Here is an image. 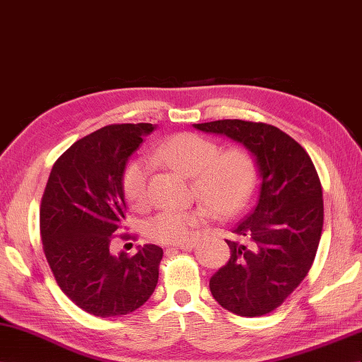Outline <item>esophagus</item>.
<instances>
[{
  "mask_svg": "<svg viewBox=\"0 0 362 362\" xmlns=\"http://www.w3.org/2000/svg\"><path fill=\"white\" fill-rule=\"evenodd\" d=\"M194 247V243H184V245H178L177 248H170L169 251H172V250H182V251H189V250H192Z\"/></svg>",
  "mask_w": 362,
  "mask_h": 362,
  "instance_id": "1",
  "label": "esophagus"
}]
</instances>
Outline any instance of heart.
Masks as SVG:
<instances>
[{"label":"heart","instance_id":"obj_1","mask_svg":"<svg viewBox=\"0 0 362 362\" xmlns=\"http://www.w3.org/2000/svg\"><path fill=\"white\" fill-rule=\"evenodd\" d=\"M155 163L169 165L192 178V187L218 216H233L245 209L256 187L257 165L252 153L243 148L221 146L199 134L181 132L164 140L152 153ZM149 164L135 158L124 168L123 194L135 207L148 201ZM204 207L192 210H163L144 223L149 239L165 245H184L193 240L197 230L207 221Z\"/></svg>","mask_w":362,"mask_h":362}]
</instances>
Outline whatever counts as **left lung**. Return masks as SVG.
Segmentation results:
<instances>
[{"instance_id":"8db88e82","label":"left lung","mask_w":362,"mask_h":362,"mask_svg":"<svg viewBox=\"0 0 362 362\" xmlns=\"http://www.w3.org/2000/svg\"><path fill=\"white\" fill-rule=\"evenodd\" d=\"M227 135L256 155L262 184L256 207L233 228L231 256L210 279L219 305L240 317L277 309L308 276L323 230V190L309 153L267 123L216 120L193 124Z\"/></svg>"}]
</instances>
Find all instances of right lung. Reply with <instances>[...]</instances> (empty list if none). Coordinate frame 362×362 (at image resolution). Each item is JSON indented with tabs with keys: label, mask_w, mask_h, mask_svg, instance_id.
<instances>
[{
	"label": "right lung",
	"mask_w": 362,
	"mask_h": 362,
	"mask_svg": "<svg viewBox=\"0 0 362 362\" xmlns=\"http://www.w3.org/2000/svg\"><path fill=\"white\" fill-rule=\"evenodd\" d=\"M153 129L108 124L83 136L56 160L45 185L39 228L47 262L64 294L95 317L131 314L158 283L160 247L146 243L134 256L110 252L126 218V163Z\"/></svg>",
	"instance_id": "1"
}]
</instances>
